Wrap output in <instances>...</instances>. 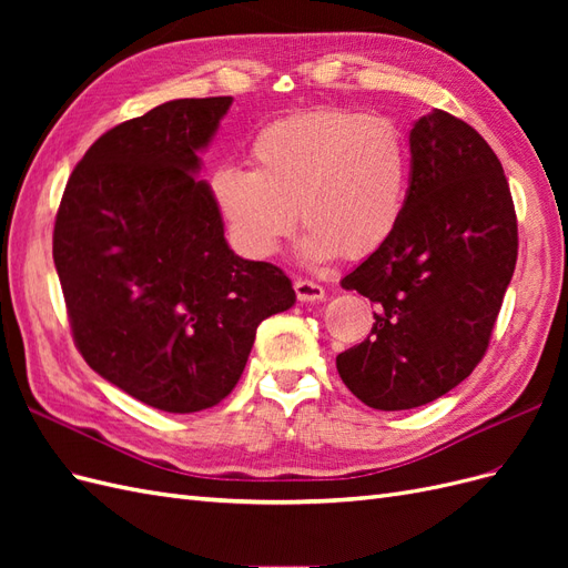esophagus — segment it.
<instances>
[{
  "label": "esophagus",
  "mask_w": 568,
  "mask_h": 568,
  "mask_svg": "<svg viewBox=\"0 0 568 568\" xmlns=\"http://www.w3.org/2000/svg\"><path fill=\"white\" fill-rule=\"evenodd\" d=\"M294 291H296L298 301H303V303H315V301L324 298V288L311 280H296Z\"/></svg>",
  "instance_id": "34e87169"
}]
</instances>
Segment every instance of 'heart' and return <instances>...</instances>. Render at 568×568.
Masks as SVG:
<instances>
[{"label":"heart","mask_w":568,"mask_h":568,"mask_svg":"<svg viewBox=\"0 0 568 568\" xmlns=\"http://www.w3.org/2000/svg\"><path fill=\"white\" fill-rule=\"evenodd\" d=\"M253 170H215L211 192L234 244L270 257L296 227L307 261L379 251L398 227L407 146L393 120L322 109L270 123L251 144Z\"/></svg>","instance_id":"1"}]
</instances>
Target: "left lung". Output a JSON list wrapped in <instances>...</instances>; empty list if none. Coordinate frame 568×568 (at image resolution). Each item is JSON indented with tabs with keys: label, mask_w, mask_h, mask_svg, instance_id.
I'll return each instance as SVG.
<instances>
[{
	"label": "left lung",
	"mask_w": 568,
	"mask_h": 568,
	"mask_svg": "<svg viewBox=\"0 0 568 568\" xmlns=\"http://www.w3.org/2000/svg\"><path fill=\"white\" fill-rule=\"evenodd\" d=\"M409 153L398 227L341 280L376 313L336 369L353 395L386 412L432 403L474 372L519 253L509 184L484 136L434 109L409 130Z\"/></svg>",
	"instance_id": "8db88e82"
}]
</instances>
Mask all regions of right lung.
Segmentation results:
<instances>
[{
  "label": "right lung",
  "mask_w": 568,
  "mask_h": 568,
  "mask_svg": "<svg viewBox=\"0 0 568 568\" xmlns=\"http://www.w3.org/2000/svg\"><path fill=\"white\" fill-rule=\"evenodd\" d=\"M232 97L175 99L88 149L54 222V265L78 351L99 376L163 412L227 398L265 317L296 303L272 263L225 242L196 178Z\"/></svg>",
  "instance_id": "1"
}]
</instances>
